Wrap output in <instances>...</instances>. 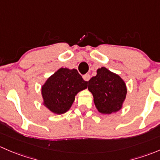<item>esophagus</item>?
<instances>
[{"label": "esophagus", "mask_w": 160, "mask_h": 160, "mask_svg": "<svg viewBox=\"0 0 160 160\" xmlns=\"http://www.w3.org/2000/svg\"><path fill=\"white\" fill-rule=\"evenodd\" d=\"M83 78H84V80L88 82V81L90 79V75L89 74H85V75H83Z\"/></svg>", "instance_id": "esophagus-1"}]
</instances>
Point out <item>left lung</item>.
Returning a JSON list of instances; mask_svg holds the SVG:
<instances>
[{"instance_id":"obj_1","label":"left lung","mask_w":160,"mask_h":160,"mask_svg":"<svg viewBox=\"0 0 160 160\" xmlns=\"http://www.w3.org/2000/svg\"><path fill=\"white\" fill-rule=\"evenodd\" d=\"M88 89L93 95L95 107L102 114L121 109L127 94L122 78L105 67L98 68L97 75L88 81Z\"/></svg>"}]
</instances>
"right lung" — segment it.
<instances>
[{"mask_svg":"<svg viewBox=\"0 0 160 160\" xmlns=\"http://www.w3.org/2000/svg\"><path fill=\"white\" fill-rule=\"evenodd\" d=\"M88 87L76 69L59 68L42 87L43 105L55 114L61 115L70 109L78 92Z\"/></svg>","mask_w":160,"mask_h":160,"instance_id":"right-lung-1","label":"right lung"}]
</instances>
